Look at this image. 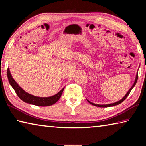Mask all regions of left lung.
Wrapping results in <instances>:
<instances>
[{
	"mask_svg": "<svg viewBox=\"0 0 146 146\" xmlns=\"http://www.w3.org/2000/svg\"><path fill=\"white\" fill-rule=\"evenodd\" d=\"M137 80H138V73L137 74V76H136V78H135V82H134V84H133V85L132 86V87L130 88V90L127 91V93H126V95H125V96H124V97H123L122 99H121L120 100H119V101H118V102H115V103H113V104H106V105H100V104H93V103H92V102H90V101L89 100H88L89 102H90L91 104H92V105H93V106H97V107H101V108H106V107H110V106H116V105H118V104H120V103H122L123 100H124L125 98H127V97L128 95H129V94L130 93V92L131 91V90H132V89L133 88V87H134V86H135V84H136V83H137Z\"/></svg>",
	"mask_w": 146,
	"mask_h": 146,
	"instance_id": "left-lung-1",
	"label": "left lung"
}]
</instances>
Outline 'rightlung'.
I'll use <instances>...</instances> for the list:
<instances>
[{"mask_svg": "<svg viewBox=\"0 0 146 146\" xmlns=\"http://www.w3.org/2000/svg\"><path fill=\"white\" fill-rule=\"evenodd\" d=\"M7 75H8V78L9 82L10 85L13 88V90L15 91V93L18 97L24 101V102L38 106H49L53 105L56 103L60 98L62 94L64 88L62 90H60L59 92L56 94V95L49 97H35V96L31 95L30 94L26 93L25 91L23 90L20 86L18 85L14 79L12 78V76L9 72V70L8 68L7 70Z\"/></svg>", "mask_w": 146, "mask_h": 146, "instance_id": "1", "label": "right lung"}]
</instances>
